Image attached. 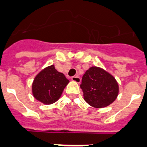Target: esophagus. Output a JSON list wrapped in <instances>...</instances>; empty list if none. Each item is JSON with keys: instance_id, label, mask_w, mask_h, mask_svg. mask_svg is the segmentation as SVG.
Here are the masks:
<instances>
[{"instance_id": "esophagus-1", "label": "esophagus", "mask_w": 147, "mask_h": 147, "mask_svg": "<svg viewBox=\"0 0 147 147\" xmlns=\"http://www.w3.org/2000/svg\"><path fill=\"white\" fill-rule=\"evenodd\" d=\"M71 80H72L73 82H77V83H79V82H81V78L77 76H72V77H71Z\"/></svg>"}]
</instances>
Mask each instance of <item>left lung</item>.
<instances>
[{
  "instance_id": "left-lung-1",
  "label": "left lung",
  "mask_w": 147,
  "mask_h": 147,
  "mask_svg": "<svg viewBox=\"0 0 147 147\" xmlns=\"http://www.w3.org/2000/svg\"><path fill=\"white\" fill-rule=\"evenodd\" d=\"M80 87L84 99L95 108H103L113 103L118 96L119 86L116 79L103 69L92 67L82 78Z\"/></svg>"
}]
</instances>
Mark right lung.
I'll return each mask as SVG.
<instances>
[{
    "label": "right lung",
    "instance_id": "obj_1",
    "mask_svg": "<svg viewBox=\"0 0 147 147\" xmlns=\"http://www.w3.org/2000/svg\"><path fill=\"white\" fill-rule=\"evenodd\" d=\"M69 80L54 65L47 67L35 77L32 84L33 96L45 104H52L61 96Z\"/></svg>",
    "mask_w": 147,
    "mask_h": 147
}]
</instances>
